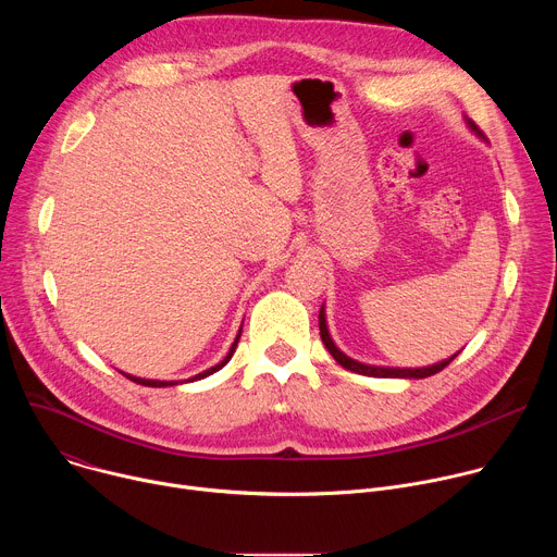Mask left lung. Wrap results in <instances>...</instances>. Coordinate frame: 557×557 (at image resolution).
<instances>
[{
	"mask_svg": "<svg viewBox=\"0 0 557 557\" xmlns=\"http://www.w3.org/2000/svg\"><path fill=\"white\" fill-rule=\"evenodd\" d=\"M467 125H469L471 129H475L473 121H467ZM320 335H322L324 346L329 348V352L335 357V361H337L339 366H344V368H346V370H350V372L366 374V376H379V379H389V376H392V379H425V376H432V374L441 372L445 366H449V363L458 357V352H456L454 357H449V359H445V361H441V363L428 366V368H381V366L359 363V361L350 359L348 355H344V352L335 346V342L331 339V333H329V326H326V312H324V306H322V310H320Z\"/></svg>",
	"mask_w": 557,
	"mask_h": 557,
	"instance_id": "8db88e82",
	"label": "left lung"
}]
</instances>
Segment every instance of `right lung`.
<instances>
[{
	"mask_svg": "<svg viewBox=\"0 0 557 557\" xmlns=\"http://www.w3.org/2000/svg\"><path fill=\"white\" fill-rule=\"evenodd\" d=\"M243 333V331H240ZM240 333H237V337H235V342H233V346H231V350L226 352V357L218 363V366H213V368H209V370H205V372H200V374H196L194 379H189V381H198V379H205V376H209V374H213V372H218L222 366H226L228 363V359L233 357V352H235V346H237V339H240ZM129 381H134V383H140V385H149V387H165V385H176V381H153V379H138V376H129V374H125Z\"/></svg>",
	"mask_w": 557,
	"mask_h": 557,
	"instance_id": "obj_1",
	"label": "right lung"
}]
</instances>
